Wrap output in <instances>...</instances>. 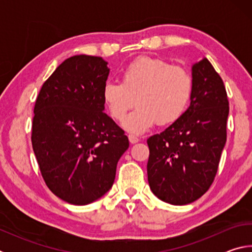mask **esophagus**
Here are the masks:
<instances>
[{"instance_id":"34e87169","label":"esophagus","mask_w":252,"mask_h":252,"mask_svg":"<svg viewBox=\"0 0 252 252\" xmlns=\"http://www.w3.org/2000/svg\"><path fill=\"white\" fill-rule=\"evenodd\" d=\"M127 138H129V141H130L131 144H134V143H136V142H139V138H138V136H135V135H133V134H129V136H127Z\"/></svg>"}]
</instances>
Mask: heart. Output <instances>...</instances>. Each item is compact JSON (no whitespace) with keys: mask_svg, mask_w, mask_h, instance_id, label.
I'll list each match as a JSON object with an SVG mask.
<instances>
[{"mask_svg":"<svg viewBox=\"0 0 252 252\" xmlns=\"http://www.w3.org/2000/svg\"><path fill=\"white\" fill-rule=\"evenodd\" d=\"M192 78L181 66L161 59L142 57L122 72L121 82L109 81L102 89V99L111 117L122 121L130 133L142 134L155 126L178 121L186 112L192 94Z\"/></svg>","mask_w":252,"mask_h":252,"instance_id":"b5f03b06","label":"heart"}]
</instances>
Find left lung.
<instances>
[{
    "label": "left lung",
    "mask_w": 252,
    "mask_h": 252,
    "mask_svg": "<svg viewBox=\"0 0 252 252\" xmlns=\"http://www.w3.org/2000/svg\"><path fill=\"white\" fill-rule=\"evenodd\" d=\"M190 105L178 121L148 139V181L162 201L183 206L207 192L227 141L229 102L208 59L192 65Z\"/></svg>",
    "instance_id": "8db88e82"
}]
</instances>
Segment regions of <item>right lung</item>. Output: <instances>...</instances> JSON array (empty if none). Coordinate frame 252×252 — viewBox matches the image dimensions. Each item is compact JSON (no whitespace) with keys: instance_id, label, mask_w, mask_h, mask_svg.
Instances as JSON below:
<instances>
[{"instance_id":"obj_1","label":"right lung","mask_w":252,"mask_h":252,"mask_svg":"<svg viewBox=\"0 0 252 252\" xmlns=\"http://www.w3.org/2000/svg\"><path fill=\"white\" fill-rule=\"evenodd\" d=\"M109 73L100 57H71L42 85L34 106L31 139L42 177L57 197L75 206L108 192L129 148L125 131L103 112Z\"/></svg>"}]
</instances>
